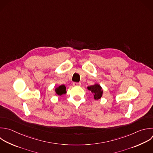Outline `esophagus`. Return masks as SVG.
<instances>
[{
  "mask_svg": "<svg viewBox=\"0 0 153 153\" xmlns=\"http://www.w3.org/2000/svg\"><path fill=\"white\" fill-rule=\"evenodd\" d=\"M81 85V84L80 82H74L73 83L74 86H80Z\"/></svg>",
  "mask_w": 153,
  "mask_h": 153,
  "instance_id": "1",
  "label": "esophagus"
}]
</instances>
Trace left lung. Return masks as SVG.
Instances as JSON below:
<instances>
[{
	"mask_svg": "<svg viewBox=\"0 0 153 153\" xmlns=\"http://www.w3.org/2000/svg\"><path fill=\"white\" fill-rule=\"evenodd\" d=\"M87 88L93 93L94 99L95 100H99L102 97L103 94V90L99 84H95L88 87Z\"/></svg>",
	"mask_w": 153,
	"mask_h": 153,
	"instance_id": "8db88e82",
	"label": "left lung"
}]
</instances>
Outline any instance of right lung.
Returning a JSON list of instances; mask_svg holds the SVG:
<instances>
[{
	"label": "right lung",
	"mask_w": 153,
	"mask_h": 153,
	"mask_svg": "<svg viewBox=\"0 0 153 153\" xmlns=\"http://www.w3.org/2000/svg\"><path fill=\"white\" fill-rule=\"evenodd\" d=\"M66 88L65 85H60L55 88V92L57 95L61 96L63 94L66 93Z\"/></svg>",
	"instance_id": "obj_1"
}]
</instances>
